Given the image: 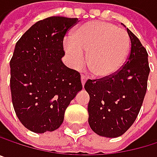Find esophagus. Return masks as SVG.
Returning <instances> with one entry per match:
<instances>
[{
    "mask_svg": "<svg viewBox=\"0 0 157 157\" xmlns=\"http://www.w3.org/2000/svg\"><path fill=\"white\" fill-rule=\"evenodd\" d=\"M86 79H87V78H86V76L85 74H82L81 75V81H82V85L83 86H85V84L86 82Z\"/></svg>",
    "mask_w": 157,
    "mask_h": 157,
    "instance_id": "34e87169",
    "label": "esophagus"
}]
</instances>
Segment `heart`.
Instances as JSON below:
<instances>
[{"instance_id":"1","label":"heart","mask_w":157,"mask_h":157,"mask_svg":"<svg viewBox=\"0 0 157 157\" xmlns=\"http://www.w3.org/2000/svg\"><path fill=\"white\" fill-rule=\"evenodd\" d=\"M64 48L73 67H81L86 54L91 73L104 78L116 73L123 65L130 50V37L112 24L93 21L76 28L71 38L65 39Z\"/></svg>"}]
</instances>
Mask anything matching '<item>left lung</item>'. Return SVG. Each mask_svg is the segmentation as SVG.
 Instances as JSON below:
<instances>
[{
	"mask_svg": "<svg viewBox=\"0 0 157 157\" xmlns=\"http://www.w3.org/2000/svg\"><path fill=\"white\" fill-rule=\"evenodd\" d=\"M132 48L128 60L114 74L88 79V123L98 135L115 138L122 135L135 121L147 89L150 71L148 54L139 38L127 28Z\"/></svg>",
	"mask_w": 157,
	"mask_h": 157,
	"instance_id": "8db88e82",
	"label": "left lung"
}]
</instances>
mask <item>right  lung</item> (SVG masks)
I'll return each instance as SVG.
<instances>
[{
  "instance_id": "1",
  "label": "right lung",
  "mask_w": 157,
  "mask_h": 157,
  "mask_svg": "<svg viewBox=\"0 0 157 157\" xmlns=\"http://www.w3.org/2000/svg\"><path fill=\"white\" fill-rule=\"evenodd\" d=\"M78 22L64 16L45 18L15 45L10 60L12 102L21 123L33 132L57 130L70 102L83 88L80 73L61 61L64 36Z\"/></svg>"
}]
</instances>
